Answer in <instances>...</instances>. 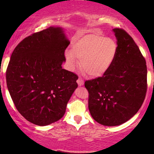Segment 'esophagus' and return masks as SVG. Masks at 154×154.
Segmentation results:
<instances>
[{
    "label": "esophagus",
    "instance_id": "obj_1",
    "mask_svg": "<svg viewBox=\"0 0 154 154\" xmlns=\"http://www.w3.org/2000/svg\"><path fill=\"white\" fill-rule=\"evenodd\" d=\"M77 83L79 86H83L84 85V81L81 79H79L77 80Z\"/></svg>",
    "mask_w": 154,
    "mask_h": 154
}]
</instances>
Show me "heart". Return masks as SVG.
Segmentation results:
<instances>
[{
	"instance_id": "heart-1",
	"label": "heart",
	"mask_w": 154,
	"mask_h": 154,
	"mask_svg": "<svg viewBox=\"0 0 154 154\" xmlns=\"http://www.w3.org/2000/svg\"><path fill=\"white\" fill-rule=\"evenodd\" d=\"M118 52L114 40L92 33L78 38L71 50L65 54L70 70L73 71L81 60L82 66L94 78L104 75L112 66Z\"/></svg>"
}]
</instances>
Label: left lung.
I'll return each instance as SVG.
<instances>
[{"instance_id":"left-lung-1","label":"left lung","mask_w":154,"mask_h":154,"mask_svg":"<svg viewBox=\"0 0 154 154\" xmlns=\"http://www.w3.org/2000/svg\"><path fill=\"white\" fill-rule=\"evenodd\" d=\"M118 52L112 66L102 77L87 81L88 109L97 123L120 125L137 113L147 89L144 57L132 38L121 29H113Z\"/></svg>"}]
</instances>
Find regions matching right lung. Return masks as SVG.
Returning a JSON list of instances; mask_svg holds the SVG:
<instances>
[{
	"label": "right lung",
	"instance_id": "1",
	"mask_svg": "<svg viewBox=\"0 0 154 154\" xmlns=\"http://www.w3.org/2000/svg\"><path fill=\"white\" fill-rule=\"evenodd\" d=\"M70 41L64 29L50 26L33 33L14 48L6 71L8 91L27 121L45 126L64 115L78 88V76L62 69Z\"/></svg>",
	"mask_w": 154,
	"mask_h": 154
}]
</instances>
